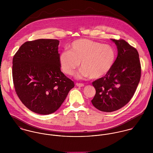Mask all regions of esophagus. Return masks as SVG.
I'll use <instances>...</instances> for the list:
<instances>
[{"mask_svg":"<svg viewBox=\"0 0 153 153\" xmlns=\"http://www.w3.org/2000/svg\"><path fill=\"white\" fill-rule=\"evenodd\" d=\"M76 85L77 87H84V84H82V83H76Z\"/></svg>","mask_w":153,"mask_h":153,"instance_id":"34e87169","label":"esophagus"}]
</instances>
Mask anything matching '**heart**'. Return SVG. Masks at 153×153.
<instances>
[{
	"label": "heart",
	"instance_id": "heart-1",
	"mask_svg": "<svg viewBox=\"0 0 153 153\" xmlns=\"http://www.w3.org/2000/svg\"><path fill=\"white\" fill-rule=\"evenodd\" d=\"M69 48L70 51H63L59 56L62 70L69 75L74 74L81 62L78 77L98 79L105 75L115 62L116 53L109 45L79 39L72 42Z\"/></svg>",
	"mask_w": 153,
	"mask_h": 153
}]
</instances>
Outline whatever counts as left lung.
Here are the masks:
<instances>
[{"label":"left lung","mask_w":153,"mask_h":153,"mask_svg":"<svg viewBox=\"0 0 153 153\" xmlns=\"http://www.w3.org/2000/svg\"><path fill=\"white\" fill-rule=\"evenodd\" d=\"M118 56L109 72L94 82L96 93L91 102L103 112L121 108L131 100L140 81L141 67L137 50L125 40L112 39Z\"/></svg>","instance_id":"left-lung-1"}]
</instances>
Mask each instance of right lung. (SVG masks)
I'll return each mask as SVG.
<instances>
[{"label": "right lung", "instance_id": "obj_1", "mask_svg": "<svg viewBox=\"0 0 153 153\" xmlns=\"http://www.w3.org/2000/svg\"><path fill=\"white\" fill-rule=\"evenodd\" d=\"M59 44L57 39L27 41L13 58L15 92L26 107L39 114L56 111L75 86L61 72Z\"/></svg>", "mask_w": 153, "mask_h": 153}]
</instances>
